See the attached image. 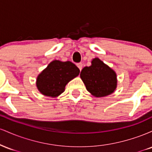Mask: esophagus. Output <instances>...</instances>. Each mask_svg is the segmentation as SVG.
Returning a JSON list of instances; mask_svg holds the SVG:
<instances>
[{"instance_id":"obj_1","label":"esophagus","mask_w":152,"mask_h":152,"mask_svg":"<svg viewBox=\"0 0 152 152\" xmlns=\"http://www.w3.org/2000/svg\"><path fill=\"white\" fill-rule=\"evenodd\" d=\"M76 66H78V69H79V70L81 71L82 67H83V64H82L81 63H78V64H76Z\"/></svg>"}]
</instances>
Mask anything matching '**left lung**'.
<instances>
[{
	"label": "left lung",
	"mask_w": 152,
	"mask_h": 152,
	"mask_svg": "<svg viewBox=\"0 0 152 152\" xmlns=\"http://www.w3.org/2000/svg\"><path fill=\"white\" fill-rule=\"evenodd\" d=\"M80 76L87 91L95 97L110 95L117 86L115 71L98 58L92 60L91 66L82 69Z\"/></svg>",
	"instance_id": "left-lung-1"
}]
</instances>
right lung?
I'll use <instances>...</instances> for the list:
<instances>
[{
  "instance_id": "1",
  "label": "right lung",
  "mask_w": 152,
  "mask_h": 152,
  "mask_svg": "<svg viewBox=\"0 0 152 152\" xmlns=\"http://www.w3.org/2000/svg\"><path fill=\"white\" fill-rule=\"evenodd\" d=\"M79 73L78 68L72 62L53 61L38 76L36 86L43 95L57 97L64 91L66 85Z\"/></svg>"
}]
</instances>
